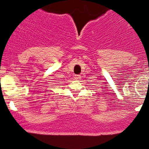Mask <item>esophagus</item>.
<instances>
[{
    "label": "esophagus",
    "instance_id": "1",
    "mask_svg": "<svg viewBox=\"0 0 149 149\" xmlns=\"http://www.w3.org/2000/svg\"><path fill=\"white\" fill-rule=\"evenodd\" d=\"M81 79V75H76V76H75V79L76 80H80Z\"/></svg>",
    "mask_w": 149,
    "mask_h": 149
}]
</instances>
